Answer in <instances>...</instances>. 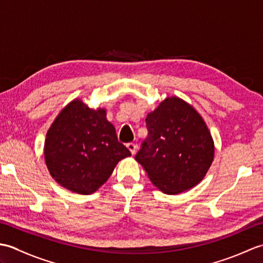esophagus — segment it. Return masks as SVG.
Listing matches in <instances>:
<instances>
[{"label":"esophagus","mask_w":263,"mask_h":263,"mask_svg":"<svg viewBox=\"0 0 263 263\" xmlns=\"http://www.w3.org/2000/svg\"><path fill=\"white\" fill-rule=\"evenodd\" d=\"M126 147H127V149H128V150H130L132 155H135V154H136V152H137V144H136V143H133V142H128V143L126 144Z\"/></svg>","instance_id":"esophagus-1"}]
</instances>
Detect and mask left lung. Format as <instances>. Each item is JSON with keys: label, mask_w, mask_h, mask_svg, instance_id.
I'll return each instance as SVG.
<instances>
[{"label": "left lung", "mask_w": 263, "mask_h": 263, "mask_svg": "<svg viewBox=\"0 0 263 263\" xmlns=\"http://www.w3.org/2000/svg\"><path fill=\"white\" fill-rule=\"evenodd\" d=\"M148 136L136 160L156 186L167 194L197 185L214 159V141L198 111L177 97H168L147 115Z\"/></svg>", "instance_id": "8db88e82"}]
</instances>
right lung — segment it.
<instances>
[{"label":"right lung","instance_id":"obj_1","mask_svg":"<svg viewBox=\"0 0 263 263\" xmlns=\"http://www.w3.org/2000/svg\"><path fill=\"white\" fill-rule=\"evenodd\" d=\"M45 161L51 175L72 192L89 194L108 180L116 164L131 156L117 140L106 110L73 100L49 127Z\"/></svg>","mask_w":263,"mask_h":263}]
</instances>
